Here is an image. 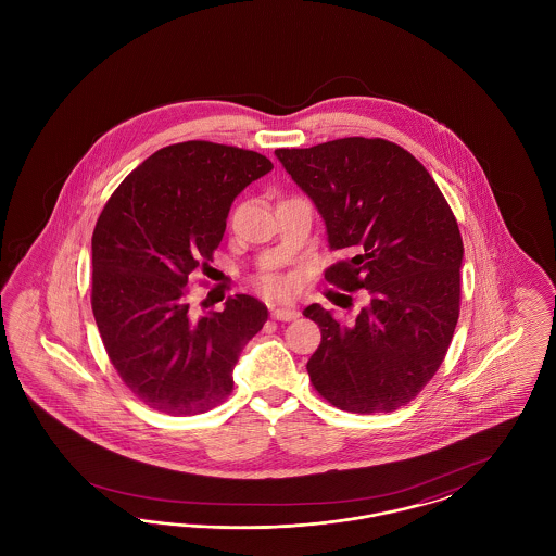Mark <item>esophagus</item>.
<instances>
[{
  "mask_svg": "<svg viewBox=\"0 0 556 556\" xmlns=\"http://www.w3.org/2000/svg\"><path fill=\"white\" fill-rule=\"evenodd\" d=\"M298 311L293 308V306H286V308H275L273 311V318L275 320H293V318H298Z\"/></svg>",
  "mask_w": 556,
  "mask_h": 556,
  "instance_id": "34e87169",
  "label": "esophagus"
}]
</instances>
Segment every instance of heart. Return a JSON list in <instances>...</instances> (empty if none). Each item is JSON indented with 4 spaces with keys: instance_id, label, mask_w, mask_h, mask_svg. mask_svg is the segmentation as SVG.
I'll list each match as a JSON object with an SVG mask.
<instances>
[{
    "instance_id": "b5f03b06",
    "label": "heart",
    "mask_w": 556,
    "mask_h": 556,
    "mask_svg": "<svg viewBox=\"0 0 556 556\" xmlns=\"http://www.w3.org/2000/svg\"><path fill=\"white\" fill-rule=\"evenodd\" d=\"M261 288L270 295H283L288 291V281L279 275H265L261 277Z\"/></svg>"
}]
</instances>
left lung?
<instances>
[{
  "label": "left lung",
  "instance_id": "8db88e82",
  "mask_svg": "<svg viewBox=\"0 0 556 556\" xmlns=\"http://www.w3.org/2000/svg\"><path fill=\"white\" fill-rule=\"evenodd\" d=\"M342 254L325 268L338 290H367L352 325L311 304L320 329L306 369L318 396L348 413H392L446 358L460 313L463 238L444 193L410 152L381 137L279 148Z\"/></svg>",
  "mask_w": 556,
  "mask_h": 556
}]
</instances>
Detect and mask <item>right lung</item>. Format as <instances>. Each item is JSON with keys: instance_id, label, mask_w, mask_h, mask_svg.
<instances>
[{"instance_id": "right-lung-1", "label": "right lung", "mask_w": 556, "mask_h": 556, "mask_svg": "<svg viewBox=\"0 0 556 556\" xmlns=\"http://www.w3.org/2000/svg\"><path fill=\"white\" fill-rule=\"evenodd\" d=\"M270 168L236 146L173 143L125 177L96 223L93 317L112 367L154 410L200 415L233 392L239 354L268 311L238 293L195 318L187 283L212 261L239 191Z\"/></svg>"}]
</instances>
